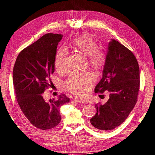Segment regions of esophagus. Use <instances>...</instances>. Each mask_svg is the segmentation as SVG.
<instances>
[{
    "mask_svg": "<svg viewBox=\"0 0 155 155\" xmlns=\"http://www.w3.org/2000/svg\"><path fill=\"white\" fill-rule=\"evenodd\" d=\"M74 101H76V102H77V103H78V104H84V103H83V101H79V100H77V99H75V100H74Z\"/></svg>",
    "mask_w": 155,
    "mask_h": 155,
    "instance_id": "obj_1",
    "label": "esophagus"
}]
</instances>
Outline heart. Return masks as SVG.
<instances>
[{
  "instance_id": "obj_1",
  "label": "heart",
  "mask_w": 155,
  "mask_h": 155,
  "mask_svg": "<svg viewBox=\"0 0 155 155\" xmlns=\"http://www.w3.org/2000/svg\"><path fill=\"white\" fill-rule=\"evenodd\" d=\"M70 47L88 57V67L96 71L101 70L105 65V53L98 49L97 43L91 35L85 34L79 36L72 42ZM67 57L68 52L64 48L61 47L56 51L54 64L58 72H64L67 70ZM95 81V77L90 72H75L64 83V88L79 99L83 100L88 96Z\"/></svg>"
}]
</instances>
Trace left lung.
I'll list each match as a JSON object with an SVG mask.
<instances>
[{
  "mask_svg": "<svg viewBox=\"0 0 155 155\" xmlns=\"http://www.w3.org/2000/svg\"><path fill=\"white\" fill-rule=\"evenodd\" d=\"M140 88L138 63L132 51L115 39L108 45L103 76L95 93H109L105 104L95 105L97 112L90 120L95 128L105 131L122 124L137 101Z\"/></svg>",
  "mask_w": 155,
  "mask_h": 155,
  "instance_id": "left-lung-1",
  "label": "left lung"
}]
</instances>
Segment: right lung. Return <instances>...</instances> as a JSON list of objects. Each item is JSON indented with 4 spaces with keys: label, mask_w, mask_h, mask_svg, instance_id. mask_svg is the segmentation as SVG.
Instances as JSON below:
<instances>
[{
    "label": "right lung",
    "mask_w": 155,
    "mask_h": 155,
    "mask_svg": "<svg viewBox=\"0 0 155 155\" xmlns=\"http://www.w3.org/2000/svg\"><path fill=\"white\" fill-rule=\"evenodd\" d=\"M63 35L47 34L22 50L13 70L15 96L23 114L35 127L48 130L61 120V106L70 101L65 94L58 100L46 101L43 94L51 85L50 75L54 72V58Z\"/></svg>",
    "instance_id": "right-lung-1"
}]
</instances>
